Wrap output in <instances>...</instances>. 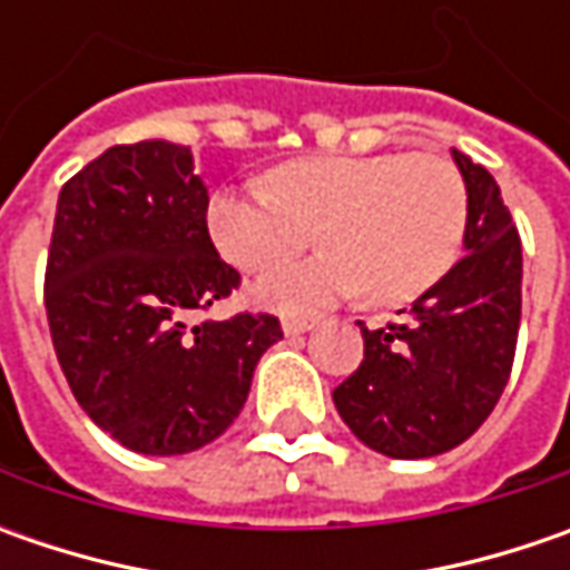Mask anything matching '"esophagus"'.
<instances>
[{"label":"esophagus","mask_w":570,"mask_h":570,"mask_svg":"<svg viewBox=\"0 0 570 570\" xmlns=\"http://www.w3.org/2000/svg\"><path fill=\"white\" fill-rule=\"evenodd\" d=\"M314 323H317V317H304V314H285V317H282V330H285L288 336H297V333H307V330H314Z\"/></svg>","instance_id":"34e87169"}]
</instances>
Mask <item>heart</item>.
I'll list each match as a JSON object with an SVG mask.
<instances>
[{
	"label": "heart",
	"instance_id": "obj_1",
	"mask_svg": "<svg viewBox=\"0 0 570 570\" xmlns=\"http://www.w3.org/2000/svg\"><path fill=\"white\" fill-rule=\"evenodd\" d=\"M266 187H225L206 206L215 250L240 273L291 258L318 228L324 252L266 273L253 297L304 311L364 288L374 304H405L453 269L470 222V189L444 155H301L282 161Z\"/></svg>",
	"mask_w": 570,
	"mask_h": 570
}]
</instances>
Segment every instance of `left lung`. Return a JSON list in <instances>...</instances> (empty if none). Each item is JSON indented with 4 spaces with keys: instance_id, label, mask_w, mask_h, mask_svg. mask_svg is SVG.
Returning <instances> with one entry per match:
<instances>
[{
    "instance_id": "obj_1",
    "label": "left lung",
    "mask_w": 570,
    "mask_h": 570,
    "mask_svg": "<svg viewBox=\"0 0 570 570\" xmlns=\"http://www.w3.org/2000/svg\"><path fill=\"white\" fill-rule=\"evenodd\" d=\"M470 189L466 253L434 288L367 330L362 364L333 390L342 422L371 450L422 460L463 444L492 415L517 352L523 253L494 177L453 151Z\"/></svg>"
}]
</instances>
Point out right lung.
<instances>
[{
	"instance_id": "right-lung-1",
	"label": "right lung",
	"mask_w": 570,
	"mask_h": 570,
	"mask_svg": "<svg viewBox=\"0 0 570 570\" xmlns=\"http://www.w3.org/2000/svg\"><path fill=\"white\" fill-rule=\"evenodd\" d=\"M189 148L114 145L59 189L43 275L56 358L78 405L136 453L212 444L240 415L273 314L203 320L240 285L206 228Z\"/></svg>"
}]
</instances>
